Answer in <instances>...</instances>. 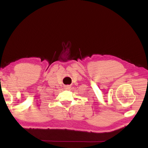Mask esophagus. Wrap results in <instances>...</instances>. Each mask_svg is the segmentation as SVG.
<instances>
[{"label":"esophagus","instance_id":"34e87169","mask_svg":"<svg viewBox=\"0 0 148 148\" xmlns=\"http://www.w3.org/2000/svg\"><path fill=\"white\" fill-rule=\"evenodd\" d=\"M65 88H66V89H69L71 88V86L69 85H67V86H65Z\"/></svg>","mask_w":148,"mask_h":148}]
</instances>
